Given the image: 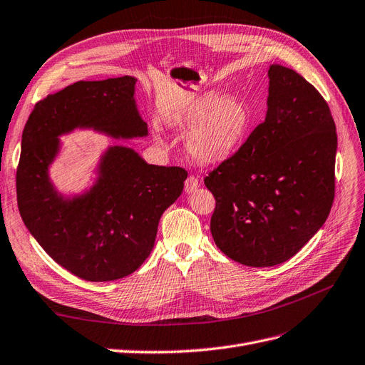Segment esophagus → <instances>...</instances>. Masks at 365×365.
Wrapping results in <instances>:
<instances>
[{"label":"esophagus","instance_id":"1","mask_svg":"<svg viewBox=\"0 0 365 365\" xmlns=\"http://www.w3.org/2000/svg\"><path fill=\"white\" fill-rule=\"evenodd\" d=\"M197 187H200V180L195 178V176H187V180L184 182V189L187 193H193L195 190H197Z\"/></svg>","mask_w":365,"mask_h":365}]
</instances>
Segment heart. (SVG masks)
<instances>
[{
  "label": "heart",
  "mask_w": 365,
  "mask_h": 365,
  "mask_svg": "<svg viewBox=\"0 0 365 365\" xmlns=\"http://www.w3.org/2000/svg\"><path fill=\"white\" fill-rule=\"evenodd\" d=\"M250 109L237 96L204 94L187 108L180 123L191 126L184 135V149L193 161L217 164L233 155L245 137Z\"/></svg>",
  "instance_id": "heart-1"
}]
</instances>
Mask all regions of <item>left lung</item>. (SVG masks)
<instances>
[{"label": "left lung", "instance_id": "left-lung-1", "mask_svg": "<svg viewBox=\"0 0 365 365\" xmlns=\"http://www.w3.org/2000/svg\"><path fill=\"white\" fill-rule=\"evenodd\" d=\"M268 113L205 176L215 244L247 267L283 263L323 227L335 197L336 128L315 86L271 65Z\"/></svg>", "mask_w": 365, "mask_h": 365}]
</instances>
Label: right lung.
<instances>
[{
    "label": "right lung",
    "mask_w": 365,
    "mask_h": 365,
    "mask_svg": "<svg viewBox=\"0 0 365 365\" xmlns=\"http://www.w3.org/2000/svg\"><path fill=\"white\" fill-rule=\"evenodd\" d=\"M137 79L76 82L38 102L27 120L16 169L21 217L62 268L88 282H111L137 271L155 244L160 217L182 192V168L148 164L134 149L109 148L90 192L65 200L48 165L59 135L94 128L114 138L145 137L135 101Z\"/></svg>",
    "instance_id": "obj_1"
}]
</instances>
